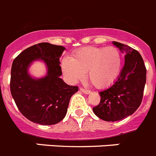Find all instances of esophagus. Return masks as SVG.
<instances>
[{"label":"esophagus","mask_w":156,"mask_h":156,"mask_svg":"<svg viewBox=\"0 0 156 156\" xmlns=\"http://www.w3.org/2000/svg\"><path fill=\"white\" fill-rule=\"evenodd\" d=\"M80 91L82 92V93H86V94H89L90 93V90L89 89H83V88H80Z\"/></svg>","instance_id":"obj_1"}]
</instances>
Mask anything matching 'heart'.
<instances>
[{
  "mask_svg": "<svg viewBox=\"0 0 156 156\" xmlns=\"http://www.w3.org/2000/svg\"><path fill=\"white\" fill-rule=\"evenodd\" d=\"M121 67V53L114 46L84 47L62 61L63 74L70 82L83 79L88 71V78L97 88L112 85L119 76Z\"/></svg>",
  "mask_w": 156,
  "mask_h": 156,
  "instance_id": "b5f03b06",
  "label": "heart"
}]
</instances>
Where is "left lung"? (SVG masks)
Listing matches in <instances>:
<instances>
[{"mask_svg": "<svg viewBox=\"0 0 156 156\" xmlns=\"http://www.w3.org/2000/svg\"><path fill=\"white\" fill-rule=\"evenodd\" d=\"M113 44L125 52V64L115 82L99 93L100 104L93 108L97 117L107 122L119 121L136 112L143 99L147 72L136 50L117 41Z\"/></svg>", "mask_w": 156, "mask_h": 156, "instance_id": "8db88e82", "label": "left lung"}]
</instances>
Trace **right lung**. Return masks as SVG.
Returning a JSON list of instances; mask_svg holds the SVG:
<instances>
[{"instance_id":"obj_1","label":"right lung","mask_w":156,"mask_h":156,"mask_svg":"<svg viewBox=\"0 0 156 156\" xmlns=\"http://www.w3.org/2000/svg\"><path fill=\"white\" fill-rule=\"evenodd\" d=\"M65 48L42 42L23 50L14 59L11 70L10 90L23 115L40 125H54L63 120L72 95L78 86H69L62 75L59 57ZM36 59L46 63L48 71L44 78L34 80L28 67Z\"/></svg>"}]
</instances>
